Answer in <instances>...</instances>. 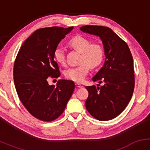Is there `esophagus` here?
<instances>
[{
	"label": "esophagus",
	"instance_id": "34e87169",
	"mask_svg": "<svg viewBox=\"0 0 150 150\" xmlns=\"http://www.w3.org/2000/svg\"><path fill=\"white\" fill-rule=\"evenodd\" d=\"M75 86H76L77 87H79V88H80V87H82V85H80V83H75Z\"/></svg>",
	"mask_w": 150,
	"mask_h": 150
}]
</instances>
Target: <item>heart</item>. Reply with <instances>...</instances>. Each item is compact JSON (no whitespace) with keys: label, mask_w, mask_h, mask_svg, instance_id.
I'll list each match as a JSON object with an SVG mask.
<instances>
[{"label":"heart","mask_w":150,"mask_h":150,"mask_svg":"<svg viewBox=\"0 0 150 150\" xmlns=\"http://www.w3.org/2000/svg\"><path fill=\"white\" fill-rule=\"evenodd\" d=\"M69 44L82 53L80 63L77 67L70 68L65 71V76L68 80L82 82L88 74L89 68H96L101 64L104 56V49L98 44H92L86 37L76 36L70 41ZM54 59L59 64L65 63V51L63 48L57 47L53 53Z\"/></svg>","instance_id":"heart-1"}]
</instances>
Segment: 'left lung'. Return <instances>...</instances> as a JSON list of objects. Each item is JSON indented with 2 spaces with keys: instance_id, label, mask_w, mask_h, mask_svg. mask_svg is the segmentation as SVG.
<instances>
[{
  "instance_id": "1",
  "label": "left lung",
  "mask_w": 150,
  "mask_h": 150,
  "mask_svg": "<svg viewBox=\"0 0 150 150\" xmlns=\"http://www.w3.org/2000/svg\"><path fill=\"white\" fill-rule=\"evenodd\" d=\"M80 30L101 39L105 56L104 65L92 77L104 85L86 87L89 92L86 108L96 119L111 120L125 109L132 96L135 78L132 54L126 43L109 27L85 25Z\"/></svg>"
}]
</instances>
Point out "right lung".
<instances>
[{
	"label": "right lung",
	"mask_w": 150,
	"mask_h": 150,
	"mask_svg": "<svg viewBox=\"0 0 150 150\" xmlns=\"http://www.w3.org/2000/svg\"><path fill=\"white\" fill-rule=\"evenodd\" d=\"M73 28L36 30L24 42L15 59L13 75L18 97L27 111L41 120L52 121L61 116L75 89L71 80H60L56 86L47 81L49 76L61 75L53 53Z\"/></svg>",
	"instance_id": "add662e5"
}]
</instances>
